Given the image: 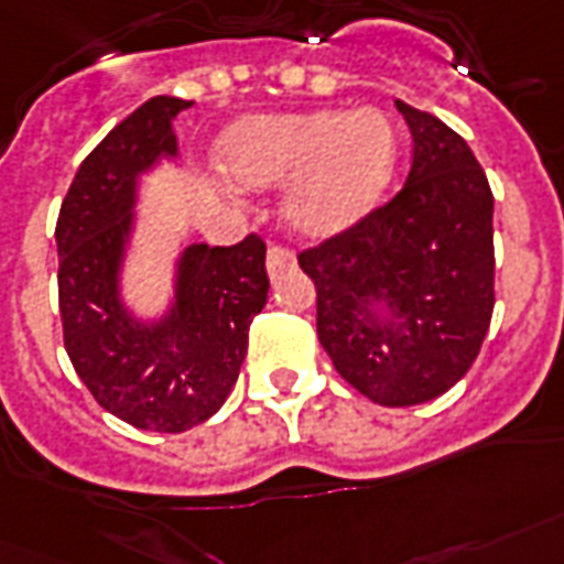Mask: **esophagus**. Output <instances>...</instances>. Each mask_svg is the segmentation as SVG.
<instances>
[{
  "label": "esophagus",
  "mask_w": 564,
  "mask_h": 564,
  "mask_svg": "<svg viewBox=\"0 0 564 564\" xmlns=\"http://www.w3.org/2000/svg\"><path fill=\"white\" fill-rule=\"evenodd\" d=\"M294 268V256L285 247H270L268 250V273L270 279H279L285 270Z\"/></svg>",
  "instance_id": "34e87169"
}]
</instances>
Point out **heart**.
Returning a JSON list of instances; mask_svg holds the SVG:
<instances>
[{"label":"heart","mask_w":564,"mask_h":564,"mask_svg":"<svg viewBox=\"0 0 564 564\" xmlns=\"http://www.w3.org/2000/svg\"><path fill=\"white\" fill-rule=\"evenodd\" d=\"M220 161L252 191L291 182L282 203L288 226L303 238H332L386 194L397 134L377 108L247 117L223 134Z\"/></svg>","instance_id":"heart-1"}]
</instances>
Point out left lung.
I'll use <instances>...</instances> for the list:
<instances>
[{
  "mask_svg": "<svg viewBox=\"0 0 564 564\" xmlns=\"http://www.w3.org/2000/svg\"><path fill=\"white\" fill-rule=\"evenodd\" d=\"M412 132L405 185L296 259L317 288V338L379 405L456 386L495 312V196L474 152L438 117L397 99Z\"/></svg>",
  "mask_w": 564,
  "mask_h": 564,
  "instance_id": "left-lung-1",
  "label": "left lung"
}]
</instances>
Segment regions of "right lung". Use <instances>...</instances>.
I'll return each mask as SVG.
<instances>
[{"instance_id":"add662e5","label":"right lung","mask_w":564,"mask_h":564,"mask_svg":"<svg viewBox=\"0 0 564 564\" xmlns=\"http://www.w3.org/2000/svg\"><path fill=\"white\" fill-rule=\"evenodd\" d=\"M185 108L176 96H152L105 134L82 161L55 226L69 361L105 412L147 432H185L226 403L270 288L268 247L247 235L235 247H185L161 321L141 323L120 300L138 178L176 155L173 117Z\"/></svg>"}]
</instances>
